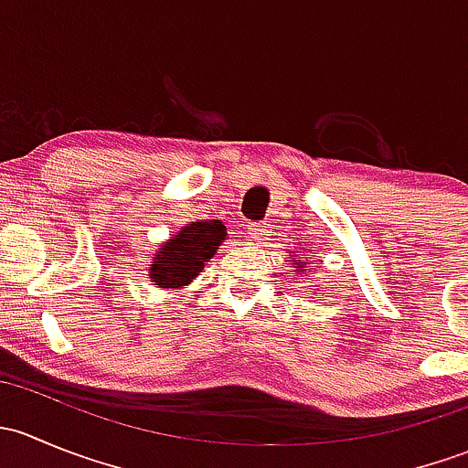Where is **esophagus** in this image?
Masks as SVG:
<instances>
[{
    "label": "esophagus",
    "instance_id": "esophagus-1",
    "mask_svg": "<svg viewBox=\"0 0 468 468\" xmlns=\"http://www.w3.org/2000/svg\"><path fill=\"white\" fill-rule=\"evenodd\" d=\"M269 233H271V230H269V226H262V224H251V226H249V235H251V238L256 239V242H262V239H267Z\"/></svg>",
    "mask_w": 468,
    "mask_h": 468
}]
</instances>
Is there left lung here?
I'll list each match as a JSON object with an SVG mask.
<instances>
[{
    "label": "left lung",
    "instance_id": "left-lung-1",
    "mask_svg": "<svg viewBox=\"0 0 468 468\" xmlns=\"http://www.w3.org/2000/svg\"><path fill=\"white\" fill-rule=\"evenodd\" d=\"M299 271H301V269H299Z\"/></svg>",
    "mask_w": 468,
    "mask_h": 468
}]
</instances>
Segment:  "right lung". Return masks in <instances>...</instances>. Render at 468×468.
I'll use <instances>...</instances> for the list:
<instances>
[{
    "label": "right lung",
    "mask_w": 468,
    "mask_h": 468,
    "mask_svg": "<svg viewBox=\"0 0 468 468\" xmlns=\"http://www.w3.org/2000/svg\"><path fill=\"white\" fill-rule=\"evenodd\" d=\"M224 239L226 226L219 219L192 221L183 226V230H178V235L155 253L154 264L149 267L151 282L165 290L190 285L204 271L206 262H210Z\"/></svg>",
    "instance_id": "right-lung-1"
}]
</instances>
